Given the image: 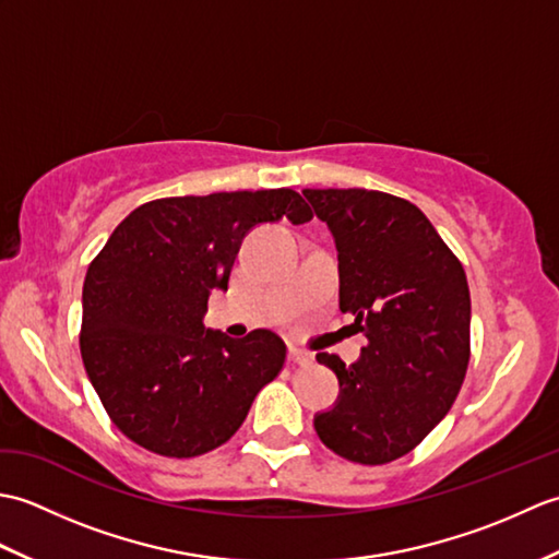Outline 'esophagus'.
I'll list each match as a JSON object with an SVG mask.
<instances>
[{"label": "esophagus", "instance_id": "obj_1", "mask_svg": "<svg viewBox=\"0 0 559 559\" xmlns=\"http://www.w3.org/2000/svg\"><path fill=\"white\" fill-rule=\"evenodd\" d=\"M288 358H290L293 365H312V360H314L312 353H307V350H302L298 346H290Z\"/></svg>", "mask_w": 559, "mask_h": 559}]
</instances>
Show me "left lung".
Returning a JSON list of instances; mask_svg holds the SVG:
<instances>
[{
  "label": "left lung",
  "instance_id": "left-lung-1",
  "mask_svg": "<svg viewBox=\"0 0 559 559\" xmlns=\"http://www.w3.org/2000/svg\"><path fill=\"white\" fill-rule=\"evenodd\" d=\"M338 249V307L367 346L358 362L319 353L341 399L314 430L338 456H406L454 406L471 360V293L459 257L411 201L377 189H305Z\"/></svg>",
  "mask_w": 559,
  "mask_h": 559
}]
</instances>
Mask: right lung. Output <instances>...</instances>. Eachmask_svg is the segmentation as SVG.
I'll list each match as a JSON object with an SVG mask.
<instances>
[{"label":"right lung","instance_id":"obj_1","mask_svg":"<svg viewBox=\"0 0 559 559\" xmlns=\"http://www.w3.org/2000/svg\"><path fill=\"white\" fill-rule=\"evenodd\" d=\"M293 189L165 197L117 225L83 281L81 358L103 408L153 454L192 459L225 444L261 386L286 365L266 329H204L209 293L228 288L242 237L259 223L312 221Z\"/></svg>","mask_w":559,"mask_h":559}]
</instances>
